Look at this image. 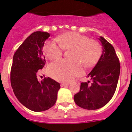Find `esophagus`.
Returning a JSON list of instances; mask_svg holds the SVG:
<instances>
[{
  "label": "esophagus",
  "instance_id": "1",
  "mask_svg": "<svg viewBox=\"0 0 132 132\" xmlns=\"http://www.w3.org/2000/svg\"><path fill=\"white\" fill-rule=\"evenodd\" d=\"M69 85V83H61V87H65V86L67 85Z\"/></svg>",
  "mask_w": 132,
  "mask_h": 132
}]
</instances>
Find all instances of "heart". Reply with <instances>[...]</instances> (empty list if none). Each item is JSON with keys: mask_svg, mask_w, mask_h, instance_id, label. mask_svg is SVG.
<instances>
[{"mask_svg": "<svg viewBox=\"0 0 132 132\" xmlns=\"http://www.w3.org/2000/svg\"><path fill=\"white\" fill-rule=\"evenodd\" d=\"M55 41H47L43 50L49 60H57L62 57L63 50H70V60H57L48 67V72L55 79L68 82L82 72V66L86 68L94 66L101 57L100 44L94 39L75 32L59 35Z\"/></svg>", "mask_w": 132, "mask_h": 132, "instance_id": "b5f03b06", "label": "heart"}]
</instances>
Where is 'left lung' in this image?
I'll return each instance as SVG.
<instances>
[{
  "label": "left lung",
  "instance_id": "8db88e82",
  "mask_svg": "<svg viewBox=\"0 0 132 132\" xmlns=\"http://www.w3.org/2000/svg\"><path fill=\"white\" fill-rule=\"evenodd\" d=\"M99 40L103 48L98 62L88 75L92 82L81 83L80 92L74 95L75 103L87 110H97L109 103L116 90L120 71L113 47L102 37Z\"/></svg>",
  "mask_w": 132,
  "mask_h": 132
}]
</instances>
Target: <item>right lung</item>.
<instances>
[{"instance_id":"1","label":"right lung","mask_w":132,"mask_h":132,"mask_svg":"<svg viewBox=\"0 0 132 132\" xmlns=\"http://www.w3.org/2000/svg\"><path fill=\"white\" fill-rule=\"evenodd\" d=\"M50 37L47 32L32 33L16 50L10 70L12 88L19 102L34 112H42L54 105L60 85L49 77L38 82L37 73L45 64L42 48Z\"/></svg>"}]
</instances>
